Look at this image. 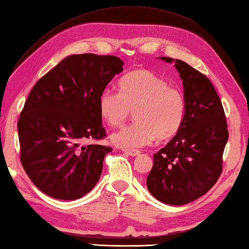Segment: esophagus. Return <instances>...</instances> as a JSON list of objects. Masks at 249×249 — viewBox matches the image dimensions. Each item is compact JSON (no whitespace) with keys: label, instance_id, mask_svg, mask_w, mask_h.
<instances>
[{"label":"esophagus","instance_id":"34e87169","mask_svg":"<svg viewBox=\"0 0 249 249\" xmlns=\"http://www.w3.org/2000/svg\"><path fill=\"white\" fill-rule=\"evenodd\" d=\"M124 153H126V154H129V156H131V157H136V156H139V154H141V151H139V150H131V149H124Z\"/></svg>","mask_w":249,"mask_h":249}]
</instances>
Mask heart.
Instances as JSON below:
<instances>
[{
    "instance_id": "obj_1",
    "label": "heart",
    "mask_w": 249,
    "mask_h": 249,
    "mask_svg": "<svg viewBox=\"0 0 249 249\" xmlns=\"http://www.w3.org/2000/svg\"><path fill=\"white\" fill-rule=\"evenodd\" d=\"M99 110L112 126L123 125L134 110L136 123L115 132L110 139L118 147L140 148L156 139L166 141L176 135L184 118L185 97L161 76L136 69L120 79L118 93H101Z\"/></svg>"
}]
</instances>
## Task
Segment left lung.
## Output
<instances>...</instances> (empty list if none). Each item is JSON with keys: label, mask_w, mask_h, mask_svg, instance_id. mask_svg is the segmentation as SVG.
<instances>
[{"label": "left lung", "mask_w": 249, "mask_h": 249, "mask_svg": "<svg viewBox=\"0 0 249 249\" xmlns=\"http://www.w3.org/2000/svg\"><path fill=\"white\" fill-rule=\"evenodd\" d=\"M161 58L174 62L183 81L185 114L176 136L154 153L147 187L158 200L181 206L217 182L229 133L222 101L207 76L180 59Z\"/></svg>", "instance_id": "obj_1"}]
</instances>
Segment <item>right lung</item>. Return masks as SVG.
<instances>
[{
	"instance_id": "right-lung-1",
	"label": "right lung",
	"mask_w": 249,
	"mask_h": 249,
	"mask_svg": "<svg viewBox=\"0 0 249 249\" xmlns=\"http://www.w3.org/2000/svg\"><path fill=\"white\" fill-rule=\"evenodd\" d=\"M123 66L113 55H70L33 87L18 120L20 160L46 195L79 199L100 179L112 148L83 142L107 136L99 99Z\"/></svg>"
}]
</instances>
